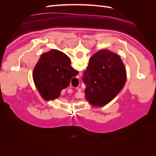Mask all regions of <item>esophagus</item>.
Returning <instances> with one entry per match:
<instances>
[{
  "label": "esophagus",
  "mask_w": 156,
  "mask_h": 156,
  "mask_svg": "<svg viewBox=\"0 0 156 156\" xmlns=\"http://www.w3.org/2000/svg\"><path fill=\"white\" fill-rule=\"evenodd\" d=\"M82 76V73H79V74H78V75H77V79H77V80H79L80 78H81V77Z\"/></svg>",
  "instance_id": "1"
}]
</instances>
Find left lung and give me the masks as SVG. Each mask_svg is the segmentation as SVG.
I'll use <instances>...</instances> for the list:
<instances>
[{"label": "left lung", "instance_id": "obj_1", "mask_svg": "<svg viewBox=\"0 0 156 156\" xmlns=\"http://www.w3.org/2000/svg\"><path fill=\"white\" fill-rule=\"evenodd\" d=\"M83 75V81L87 86L85 98L97 106L110 102L123 88L127 77L120 56L106 49L91 56Z\"/></svg>", "mask_w": 156, "mask_h": 156}]
</instances>
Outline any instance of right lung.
<instances>
[{
  "instance_id": "1",
  "label": "right lung",
  "mask_w": 156,
  "mask_h": 156,
  "mask_svg": "<svg viewBox=\"0 0 156 156\" xmlns=\"http://www.w3.org/2000/svg\"><path fill=\"white\" fill-rule=\"evenodd\" d=\"M73 72L79 73L71 66L68 56L53 49L41 56L33 70V79L41 97L45 100H54L69 85L71 79L75 77Z\"/></svg>"
}]
</instances>
